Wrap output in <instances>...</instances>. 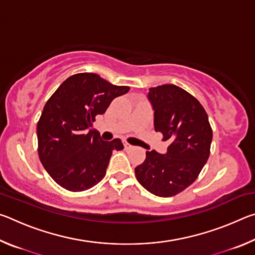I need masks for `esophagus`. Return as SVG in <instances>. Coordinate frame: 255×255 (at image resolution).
Segmentation results:
<instances>
[{"label": "esophagus", "mask_w": 255, "mask_h": 255, "mask_svg": "<svg viewBox=\"0 0 255 255\" xmlns=\"http://www.w3.org/2000/svg\"><path fill=\"white\" fill-rule=\"evenodd\" d=\"M124 146H125V149H130V148H132V146H131L130 144H129V143H127V141H125Z\"/></svg>", "instance_id": "obj_1"}]
</instances>
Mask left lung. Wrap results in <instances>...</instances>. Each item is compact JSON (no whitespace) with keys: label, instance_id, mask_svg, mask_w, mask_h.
<instances>
[{"label":"left lung","instance_id":"left-lung-1","mask_svg":"<svg viewBox=\"0 0 255 255\" xmlns=\"http://www.w3.org/2000/svg\"><path fill=\"white\" fill-rule=\"evenodd\" d=\"M154 128L170 140L166 154L146 152L135 167L143 187L158 197H172L195 182L210 154L213 129L208 115L197 99L174 84L150 88Z\"/></svg>","mask_w":255,"mask_h":255}]
</instances>
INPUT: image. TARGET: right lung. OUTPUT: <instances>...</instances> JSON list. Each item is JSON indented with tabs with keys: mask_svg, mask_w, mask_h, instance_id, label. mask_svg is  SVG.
Instances as JSON below:
<instances>
[{
	"mask_svg": "<svg viewBox=\"0 0 255 255\" xmlns=\"http://www.w3.org/2000/svg\"><path fill=\"white\" fill-rule=\"evenodd\" d=\"M129 86L114 85L94 73L68 77L46 102L37 124L38 155L48 174L73 192L92 188L105 178L112 150L122 140L105 141L92 127L115 98Z\"/></svg>",
	"mask_w": 255,
	"mask_h": 255,
	"instance_id": "right-lung-1",
	"label": "right lung"
}]
</instances>
